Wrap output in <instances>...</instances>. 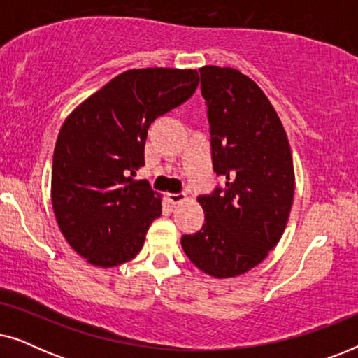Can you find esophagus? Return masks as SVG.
Segmentation results:
<instances>
[{
  "mask_svg": "<svg viewBox=\"0 0 358 358\" xmlns=\"http://www.w3.org/2000/svg\"><path fill=\"white\" fill-rule=\"evenodd\" d=\"M168 199L171 203L178 205V203H182L187 200V197H185V194H168Z\"/></svg>",
  "mask_w": 358,
  "mask_h": 358,
  "instance_id": "1",
  "label": "esophagus"
}]
</instances>
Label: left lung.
<instances>
[{"label":"left lung","instance_id":"1","mask_svg":"<svg viewBox=\"0 0 358 358\" xmlns=\"http://www.w3.org/2000/svg\"><path fill=\"white\" fill-rule=\"evenodd\" d=\"M212 134L213 169L227 187L199 197L202 229L180 239L184 252L215 278L259 266L285 231L295 194L290 143L271 101L236 68H199Z\"/></svg>","mask_w":358,"mask_h":358}]
</instances>
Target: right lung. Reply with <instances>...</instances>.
I'll return each instance as SVG.
<instances>
[{"instance_id":"obj_1","label":"right lung","mask_w":358,"mask_h":358,"mask_svg":"<svg viewBox=\"0 0 358 358\" xmlns=\"http://www.w3.org/2000/svg\"><path fill=\"white\" fill-rule=\"evenodd\" d=\"M197 70H127L66 117L52 166V207L68 244L91 266L134 259L161 217V195L135 180L156 117L178 107L199 86Z\"/></svg>"}]
</instances>
